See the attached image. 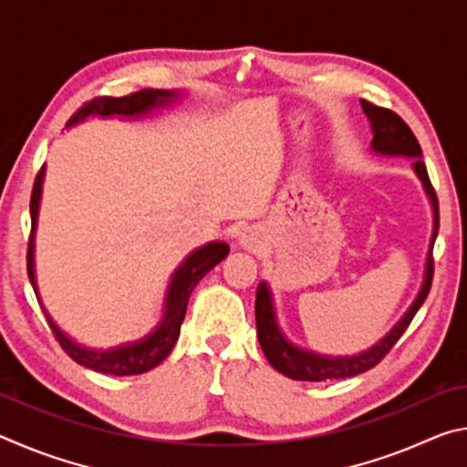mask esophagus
<instances>
[{"mask_svg":"<svg viewBox=\"0 0 467 467\" xmlns=\"http://www.w3.org/2000/svg\"><path fill=\"white\" fill-rule=\"evenodd\" d=\"M239 243L241 247L249 249V251H257L259 247H262V241H259V234L255 228H244V231L239 234Z\"/></svg>","mask_w":467,"mask_h":467,"instance_id":"34e87169","label":"esophagus"}]
</instances>
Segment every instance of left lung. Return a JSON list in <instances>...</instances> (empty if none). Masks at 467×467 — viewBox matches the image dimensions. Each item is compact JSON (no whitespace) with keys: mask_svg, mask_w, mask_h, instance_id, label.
<instances>
[{"mask_svg":"<svg viewBox=\"0 0 467 467\" xmlns=\"http://www.w3.org/2000/svg\"><path fill=\"white\" fill-rule=\"evenodd\" d=\"M360 107L368 117L370 130H373V141H370L373 152L383 154V156L414 158L412 162L414 172L418 175V179L422 181L424 192L431 200L434 223H432L431 249H429V255H426L424 282H422L420 292H418V296L414 298V303L410 305V309L404 313V317L391 327L389 334H387L383 339H379L375 346H370L368 350L352 354V357H327V354L311 352L292 344L290 339L282 334L278 319H275L270 286H267L265 282H259L257 296H255V321H257L259 346H262L265 358L270 360V365L275 370H280L282 375H286L290 379H296V381H327V379H346V377H357L360 373H365V370L373 368L385 358V354L391 350L395 342L401 337V334L408 329L410 321L414 319V315L418 313V309H420L431 292L432 274H434L432 244L439 233V200L431 185L429 172H426V164L422 162L420 144H418L416 136L412 133V130L408 128L406 121L401 119L400 115H395L393 110L370 105L367 100H360Z\"/></svg>","mask_w":467,"mask_h":467,"instance_id":"1","label":"left lung"}]
</instances>
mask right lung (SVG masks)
Segmentation results:
<instances>
[{
    "label": "right lung",
    "mask_w": 467,
    "mask_h": 467,
    "mask_svg": "<svg viewBox=\"0 0 467 467\" xmlns=\"http://www.w3.org/2000/svg\"><path fill=\"white\" fill-rule=\"evenodd\" d=\"M181 99L179 90H154V88H144L140 92H133L130 97H99L90 102H86L76 113L69 117L66 123L67 128H74L76 123H82L88 119V117H141L148 115L152 109L167 107L171 102ZM43 179H45V167L38 171L33 187V197H30V220H33V228H30V239H28V253H26V270H28V280L33 284L35 295L38 298V305L45 311L41 303V296H38L36 290V275H35V231H36V220H38V208H41V193H43ZM226 243H208L203 247L195 249L193 253L183 259L175 274L171 275L169 288H167V298H164V313L162 319L154 327L152 334L146 337L138 339L133 344H123L117 348H109V350H94V348H86L76 344L72 337L63 334V331L55 326L51 315L45 311V317L49 321V327L53 336L57 337L59 346L66 350V354L78 365L86 368L97 370L102 375H117V377H128V375H141L148 373L150 368L161 365V362L169 357L172 346L177 344L181 323L185 319L187 303L189 296H192L193 288L197 286L205 274H208L212 267L218 265L223 259L228 255Z\"/></svg>",
    "instance_id": "right-lung-1"
}]
</instances>
